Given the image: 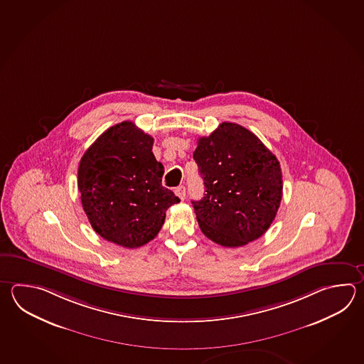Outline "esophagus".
<instances>
[{"label": "esophagus", "mask_w": 364, "mask_h": 364, "mask_svg": "<svg viewBox=\"0 0 364 364\" xmlns=\"http://www.w3.org/2000/svg\"><path fill=\"white\" fill-rule=\"evenodd\" d=\"M175 194L178 196V198L180 200H183L184 198H186V186H180L175 189Z\"/></svg>", "instance_id": "obj_1"}]
</instances>
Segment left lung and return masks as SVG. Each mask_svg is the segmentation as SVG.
Segmentation results:
<instances>
[{"label": "left lung", "mask_w": 364, "mask_h": 364, "mask_svg": "<svg viewBox=\"0 0 364 364\" xmlns=\"http://www.w3.org/2000/svg\"><path fill=\"white\" fill-rule=\"evenodd\" d=\"M193 158L206 188L202 200H192L202 233L225 247L263 236L282 202L277 158L249 129L230 122L200 137Z\"/></svg>", "instance_id": "1"}]
</instances>
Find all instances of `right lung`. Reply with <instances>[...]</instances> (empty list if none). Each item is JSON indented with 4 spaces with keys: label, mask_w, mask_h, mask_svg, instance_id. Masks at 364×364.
<instances>
[{
    "label": "right lung",
    "mask_w": 364,
    "mask_h": 364,
    "mask_svg": "<svg viewBox=\"0 0 364 364\" xmlns=\"http://www.w3.org/2000/svg\"><path fill=\"white\" fill-rule=\"evenodd\" d=\"M153 137L132 122L110 127L82 156L77 188L92 228L123 247L148 244L164 225L167 208L180 202L162 186L164 164Z\"/></svg>",
    "instance_id": "obj_1"
}]
</instances>
